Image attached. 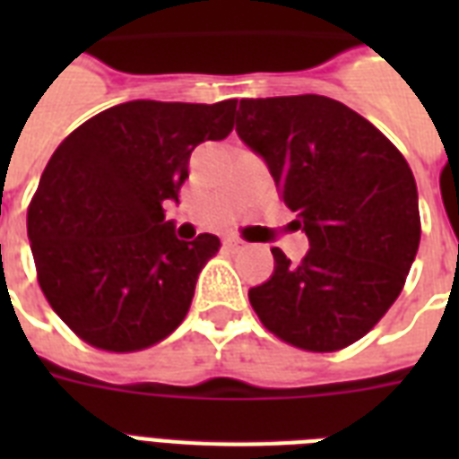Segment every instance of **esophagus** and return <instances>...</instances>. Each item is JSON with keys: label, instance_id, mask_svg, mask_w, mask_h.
<instances>
[{"label": "esophagus", "instance_id": "1", "mask_svg": "<svg viewBox=\"0 0 459 459\" xmlns=\"http://www.w3.org/2000/svg\"><path fill=\"white\" fill-rule=\"evenodd\" d=\"M223 247L230 252H240V250H245V243L243 240H238V238L229 236V238H223Z\"/></svg>", "mask_w": 459, "mask_h": 459}]
</instances>
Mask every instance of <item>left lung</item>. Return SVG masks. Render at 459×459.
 <instances>
[{"label": "left lung", "instance_id": "1", "mask_svg": "<svg viewBox=\"0 0 459 459\" xmlns=\"http://www.w3.org/2000/svg\"><path fill=\"white\" fill-rule=\"evenodd\" d=\"M236 133L264 159L309 250L273 247V273L250 288L281 341L333 352L359 341L395 302L420 247L412 169L384 133L324 95L240 100Z\"/></svg>", "mask_w": 459, "mask_h": 459}]
</instances>
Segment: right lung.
Instances as JSON below:
<instances>
[{
  "label": "right lung",
  "mask_w": 459,
  "mask_h": 459,
  "mask_svg": "<svg viewBox=\"0 0 459 459\" xmlns=\"http://www.w3.org/2000/svg\"><path fill=\"white\" fill-rule=\"evenodd\" d=\"M236 100H133L75 128L52 154L28 209L38 281L52 309L95 348H150L186 319L219 238L178 240L190 154L233 131Z\"/></svg>",
  "instance_id": "right-lung-1"
}]
</instances>
